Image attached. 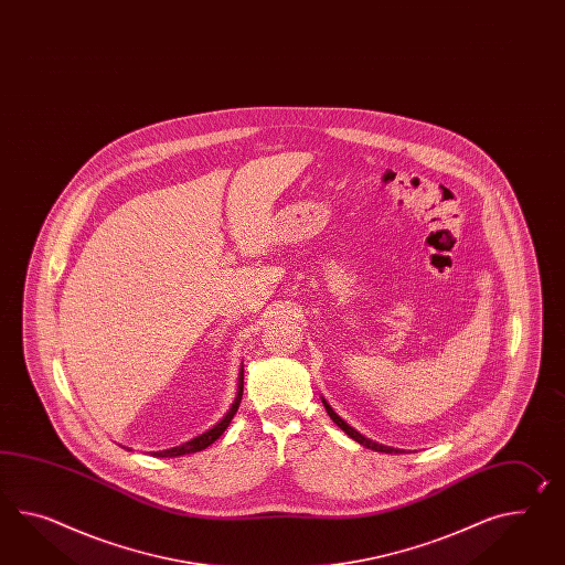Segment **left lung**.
<instances>
[{
    "instance_id": "8db88e82",
    "label": "left lung",
    "mask_w": 565,
    "mask_h": 565,
    "mask_svg": "<svg viewBox=\"0 0 565 565\" xmlns=\"http://www.w3.org/2000/svg\"><path fill=\"white\" fill-rule=\"evenodd\" d=\"M322 404H324L327 413L331 416L332 423H334L337 427L343 428L344 433H347L351 439L358 440L359 445H363V447H367V449H372V451H380V454H404V451H399V449H394V447H387V445H382V443H375V440L363 437L359 430H355L353 427H349V425L344 423L343 418L332 411L331 404H329L327 399L322 398Z\"/></svg>"
}]
</instances>
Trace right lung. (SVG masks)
Here are the masks:
<instances>
[{
  "mask_svg": "<svg viewBox=\"0 0 565 565\" xmlns=\"http://www.w3.org/2000/svg\"><path fill=\"white\" fill-rule=\"evenodd\" d=\"M243 380H245V373H243V365H241V372H238V382H236V396H234L231 408L226 411V414L222 416L221 420L214 425V427L207 428L206 433L193 437V439L181 443L178 447H171V449H163V451H152V457H180V455L198 454L202 449L210 447L214 440L221 437L222 433L226 430V427L231 425V420L234 418V414L238 411V404L243 399Z\"/></svg>",
  "mask_w": 565,
  "mask_h": 565,
  "instance_id": "add662e5",
  "label": "right lung"
}]
</instances>
